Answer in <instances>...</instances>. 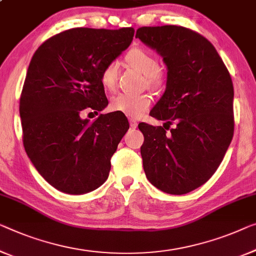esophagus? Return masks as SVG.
<instances>
[{
	"instance_id": "esophagus-1",
	"label": "esophagus",
	"mask_w": 256,
	"mask_h": 256,
	"mask_svg": "<svg viewBox=\"0 0 256 256\" xmlns=\"http://www.w3.org/2000/svg\"><path fill=\"white\" fill-rule=\"evenodd\" d=\"M130 126H131L132 128H136V126H138V123H136V120H130Z\"/></svg>"
}]
</instances>
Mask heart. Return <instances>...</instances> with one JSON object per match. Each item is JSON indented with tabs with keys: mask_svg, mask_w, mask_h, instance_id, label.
<instances>
[{
	"mask_svg": "<svg viewBox=\"0 0 256 256\" xmlns=\"http://www.w3.org/2000/svg\"><path fill=\"white\" fill-rule=\"evenodd\" d=\"M128 62L132 66L146 76V84L150 88H158L164 82V76L160 70L158 60L150 52L144 48H132L128 52ZM120 66L117 60H110L101 70L100 80L102 86L106 90H114L116 87ZM152 98L148 94H125L120 93L112 98L110 108L114 112H120L125 116L139 118L150 109Z\"/></svg>",
	"mask_w": 256,
	"mask_h": 256,
	"instance_id": "heart-1",
	"label": "heart"
}]
</instances>
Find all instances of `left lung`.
<instances>
[{
  "label": "left lung",
  "instance_id": "obj_1",
  "mask_svg": "<svg viewBox=\"0 0 256 256\" xmlns=\"http://www.w3.org/2000/svg\"><path fill=\"white\" fill-rule=\"evenodd\" d=\"M136 38L163 57L166 92L150 115L163 126L140 123L146 177L163 192L180 196L210 178L234 136V84L214 46L176 25L140 28ZM176 128L166 130L170 124ZM168 128H166V126Z\"/></svg>",
  "mask_w": 256,
  "mask_h": 256
}]
</instances>
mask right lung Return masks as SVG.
Segmentation results:
<instances>
[{"mask_svg": "<svg viewBox=\"0 0 256 256\" xmlns=\"http://www.w3.org/2000/svg\"><path fill=\"white\" fill-rule=\"evenodd\" d=\"M133 36L132 28L66 30L46 40L30 60L19 104L22 142L38 172L60 192L88 193L109 176L128 118L115 112L90 122L82 115L108 106L101 70Z\"/></svg>", "mask_w": 256, "mask_h": 256, "instance_id": "obj_1", "label": "right lung"}]
</instances>
